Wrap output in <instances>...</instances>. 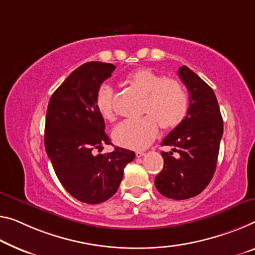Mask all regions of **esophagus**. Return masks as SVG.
<instances>
[{
  "label": "esophagus",
  "mask_w": 255,
  "mask_h": 255,
  "mask_svg": "<svg viewBox=\"0 0 255 255\" xmlns=\"http://www.w3.org/2000/svg\"><path fill=\"white\" fill-rule=\"evenodd\" d=\"M135 155H136V157H142V156L146 155V152H144V151H136Z\"/></svg>",
  "instance_id": "esophagus-1"
}]
</instances>
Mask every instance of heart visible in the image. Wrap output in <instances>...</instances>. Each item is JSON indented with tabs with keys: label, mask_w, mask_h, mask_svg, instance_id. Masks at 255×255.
Segmentation results:
<instances>
[{
	"label": "heart",
	"mask_w": 255,
	"mask_h": 255,
	"mask_svg": "<svg viewBox=\"0 0 255 255\" xmlns=\"http://www.w3.org/2000/svg\"><path fill=\"white\" fill-rule=\"evenodd\" d=\"M127 82L144 96L140 119L125 120L114 130V139L121 146L140 149L158 134V123L164 130H172L183 122L189 111V95L183 84L166 78L148 68H140L128 76ZM97 108L107 121L115 119L113 111V90L107 84L99 88Z\"/></svg>",
	"instance_id": "b5f03b06"
}]
</instances>
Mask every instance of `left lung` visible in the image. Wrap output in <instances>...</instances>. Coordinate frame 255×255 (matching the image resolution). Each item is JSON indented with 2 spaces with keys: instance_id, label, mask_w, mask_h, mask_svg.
<instances>
[{
  "instance_id": "1",
  "label": "left lung",
  "mask_w": 255,
  "mask_h": 255,
  "mask_svg": "<svg viewBox=\"0 0 255 255\" xmlns=\"http://www.w3.org/2000/svg\"><path fill=\"white\" fill-rule=\"evenodd\" d=\"M178 75L189 92V111L183 122L163 140L164 166L155 186L163 196L187 199L201 194L213 178L223 134V121L213 90L187 66Z\"/></svg>"
}]
</instances>
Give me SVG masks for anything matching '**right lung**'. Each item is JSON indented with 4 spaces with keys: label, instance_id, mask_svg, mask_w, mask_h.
<instances>
[{
    "label": "right lung",
    "instance_id": "right-lung-1",
    "mask_svg": "<svg viewBox=\"0 0 255 255\" xmlns=\"http://www.w3.org/2000/svg\"><path fill=\"white\" fill-rule=\"evenodd\" d=\"M114 69V65L100 61L80 66L51 96L46 111V154L65 189L87 204L111 198L122 181L124 167L135 157L134 151L120 147L95 154L112 143L96 97Z\"/></svg>",
    "mask_w": 255,
    "mask_h": 255
}]
</instances>
